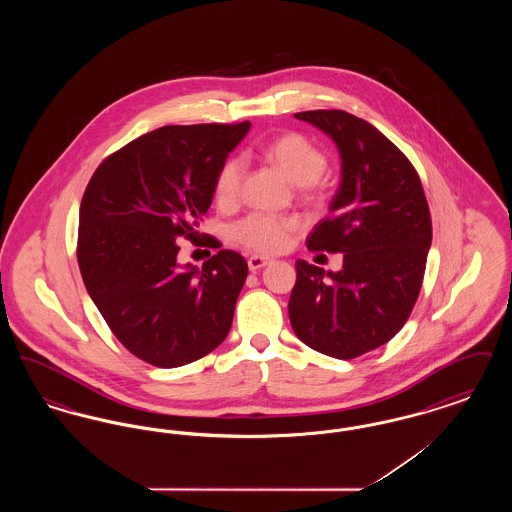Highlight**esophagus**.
<instances>
[{
  "label": "esophagus",
  "instance_id": "esophagus-1",
  "mask_svg": "<svg viewBox=\"0 0 512 512\" xmlns=\"http://www.w3.org/2000/svg\"><path fill=\"white\" fill-rule=\"evenodd\" d=\"M268 261L267 257H261V255H251L249 259H247V267L251 272H257V270H261L263 267H267Z\"/></svg>",
  "mask_w": 512,
  "mask_h": 512
}]
</instances>
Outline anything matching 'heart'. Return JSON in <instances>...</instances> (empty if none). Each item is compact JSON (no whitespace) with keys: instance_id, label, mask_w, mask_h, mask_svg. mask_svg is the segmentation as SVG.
Masks as SVG:
<instances>
[{"instance_id":"heart-1","label":"heart","mask_w":512,"mask_h":512,"mask_svg":"<svg viewBox=\"0 0 512 512\" xmlns=\"http://www.w3.org/2000/svg\"><path fill=\"white\" fill-rule=\"evenodd\" d=\"M263 155L303 188H313L328 165L326 153L309 138L297 132L284 134L270 142L263 149ZM244 172V161L238 157L222 163L215 176V197L220 205H232L238 199ZM297 226L299 220L295 217L251 213L232 226V238L257 253H276L284 249L290 232Z\"/></svg>"}]
</instances>
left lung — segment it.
<instances>
[{
  "instance_id": "1",
  "label": "left lung",
  "mask_w": 512,
  "mask_h": 512,
  "mask_svg": "<svg viewBox=\"0 0 512 512\" xmlns=\"http://www.w3.org/2000/svg\"><path fill=\"white\" fill-rule=\"evenodd\" d=\"M295 119L340 151V190L307 247L343 253V267L295 263L290 322L305 345L347 361L388 343L411 317L432 244L430 207L411 161L370 122L338 109Z\"/></svg>"
}]
</instances>
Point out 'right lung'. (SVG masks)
I'll use <instances>...</instances> for the list:
<instances>
[{
    "instance_id": "right-lung-1",
    "label": "right lung",
    "mask_w": 512,
    "mask_h": 512,
    "mask_svg": "<svg viewBox=\"0 0 512 512\" xmlns=\"http://www.w3.org/2000/svg\"><path fill=\"white\" fill-rule=\"evenodd\" d=\"M249 126H161L103 159L82 195L84 286L115 338L149 365L194 363L230 332L244 257L220 249L201 270L182 267L176 240L199 236L215 176Z\"/></svg>"
}]
</instances>
